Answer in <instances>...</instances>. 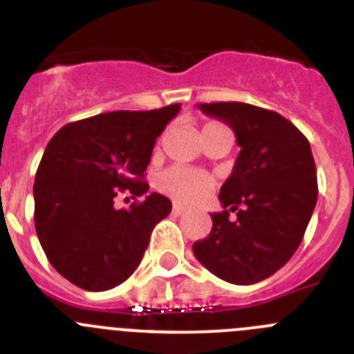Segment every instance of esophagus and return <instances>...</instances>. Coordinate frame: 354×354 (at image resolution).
<instances>
[{"mask_svg": "<svg viewBox=\"0 0 354 354\" xmlns=\"http://www.w3.org/2000/svg\"><path fill=\"white\" fill-rule=\"evenodd\" d=\"M171 211H174L175 216L186 214V207H183V205H180V204H174V209H171Z\"/></svg>", "mask_w": 354, "mask_h": 354, "instance_id": "1", "label": "esophagus"}]
</instances>
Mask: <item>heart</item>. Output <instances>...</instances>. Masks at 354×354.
Instances as JSON below:
<instances>
[{
    "label": "heart",
    "instance_id": "b5f03b06",
    "mask_svg": "<svg viewBox=\"0 0 354 354\" xmlns=\"http://www.w3.org/2000/svg\"><path fill=\"white\" fill-rule=\"evenodd\" d=\"M211 126H216V122L207 124L204 129ZM158 187L180 204L192 205L211 193V189L214 187V179L209 174L196 170V168L175 165V167L167 168L159 174Z\"/></svg>",
    "mask_w": 354,
    "mask_h": 354
}]
</instances>
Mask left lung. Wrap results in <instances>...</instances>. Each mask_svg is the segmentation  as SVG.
<instances>
[{"label": "left lung", "instance_id": "left-lung-1", "mask_svg": "<svg viewBox=\"0 0 354 354\" xmlns=\"http://www.w3.org/2000/svg\"><path fill=\"white\" fill-rule=\"evenodd\" d=\"M198 108L232 127L241 152L221 186L223 211L193 253L211 273L250 286L277 273L298 250L317 202L310 143L292 122L246 102H202ZM238 212L227 220L226 207Z\"/></svg>", "mask_w": 354, "mask_h": 354}]
</instances>
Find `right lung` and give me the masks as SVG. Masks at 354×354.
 <instances>
[{
	"label": "right lung",
	"mask_w": 354,
	"mask_h": 354,
	"mask_svg": "<svg viewBox=\"0 0 354 354\" xmlns=\"http://www.w3.org/2000/svg\"><path fill=\"white\" fill-rule=\"evenodd\" d=\"M180 104L150 111H113L62 127L35 175V230L58 273L84 290L126 282L142 262L156 223L171 202L159 193L115 207L118 195L149 192L145 170L156 138Z\"/></svg>",
	"instance_id": "right-lung-1"
}]
</instances>
